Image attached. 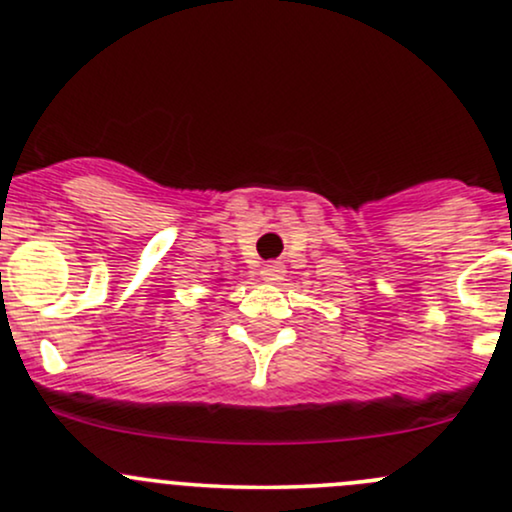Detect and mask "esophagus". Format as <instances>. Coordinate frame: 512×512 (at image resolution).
Wrapping results in <instances>:
<instances>
[{
	"mask_svg": "<svg viewBox=\"0 0 512 512\" xmlns=\"http://www.w3.org/2000/svg\"><path fill=\"white\" fill-rule=\"evenodd\" d=\"M284 265L282 262H267L265 267H262V272H260V277L265 279L267 284H279L284 279Z\"/></svg>",
	"mask_w": 512,
	"mask_h": 512,
	"instance_id": "1",
	"label": "esophagus"
}]
</instances>
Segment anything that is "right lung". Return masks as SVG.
I'll return each mask as SVG.
<instances>
[{
    "label": "right lung",
    "mask_w": 512,
    "mask_h": 512,
    "mask_svg": "<svg viewBox=\"0 0 512 512\" xmlns=\"http://www.w3.org/2000/svg\"><path fill=\"white\" fill-rule=\"evenodd\" d=\"M221 282H223V279H221Z\"/></svg>",
    "instance_id": "add662e5"
}]
</instances>
